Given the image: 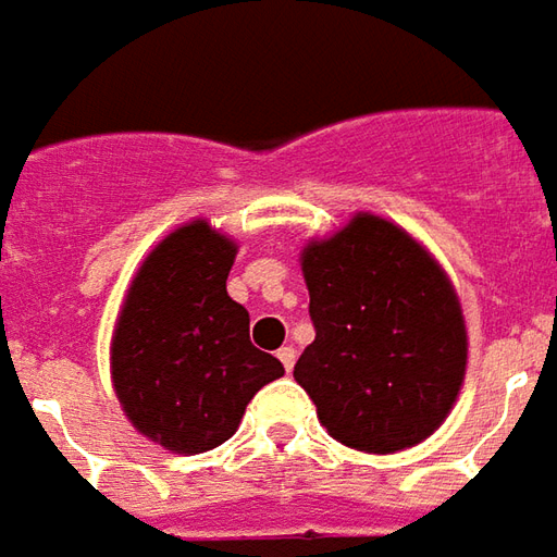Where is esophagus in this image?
Wrapping results in <instances>:
<instances>
[{"mask_svg": "<svg viewBox=\"0 0 557 557\" xmlns=\"http://www.w3.org/2000/svg\"><path fill=\"white\" fill-rule=\"evenodd\" d=\"M278 361L285 364V371L290 374V368H294V361H297V349H294V346H282V349H278Z\"/></svg>", "mask_w": 557, "mask_h": 557, "instance_id": "1", "label": "esophagus"}]
</instances>
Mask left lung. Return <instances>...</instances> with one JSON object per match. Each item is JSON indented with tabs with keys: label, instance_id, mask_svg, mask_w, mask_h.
<instances>
[{
	"label": "left lung",
	"instance_id": "left-lung-1",
	"mask_svg": "<svg viewBox=\"0 0 557 557\" xmlns=\"http://www.w3.org/2000/svg\"><path fill=\"white\" fill-rule=\"evenodd\" d=\"M315 339L294 380L346 447L395 454L442 426L466 374V327L442 267L405 230L358 214L304 251Z\"/></svg>",
	"mask_w": 557,
	"mask_h": 557
}]
</instances>
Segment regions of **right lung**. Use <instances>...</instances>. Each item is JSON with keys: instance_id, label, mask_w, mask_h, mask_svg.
Returning <instances> with one entry per match:
<instances>
[{"instance_id": "right-lung-1", "label": "right lung", "mask_w": 557, "mask_h": 557, "mask_svg": "<svg viewBox=\"0 0 557 557\" xmlns=\"http://www.w3.org/2000/svg\"><path fill=\"white\" fill-rule=\"evenodd\" d=\"M233 260V242L205 220L181 226L144 260L115 324V395L131 423L174 454L233 438L257 389L285 374L226 294Z\"/></svg>"}]
</instances>
